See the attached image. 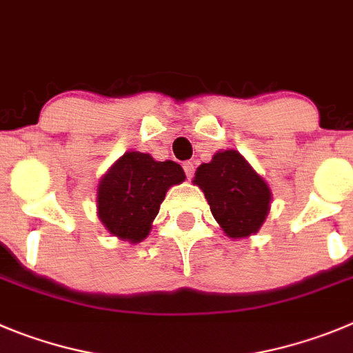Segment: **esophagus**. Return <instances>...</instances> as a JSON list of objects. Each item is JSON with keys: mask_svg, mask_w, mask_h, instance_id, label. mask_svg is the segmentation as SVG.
I'll return each instance as SVG.
<instances>
[{"mask_svg": "<svg viewBox=\"0 0 353 353\" xmlns=\"http://www.w3.org/2000/svg\"><path fill=\"white\" fill-rule=\"evenodd\" d=\"M194 170H196V166H194V163H190V161H187V163H183V171H185L187 179H192V176H194Z\"/></svg>", "mask_w": 353, "mask_h": 353, "instance_id": "esophagus-1", "label": "esophagus"}]
</instances>
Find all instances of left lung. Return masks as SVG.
I'll use <instances>...</instances> for the list:
<instances>
[{"mask_svg":"<svg viewBox=\"0 0 353 353\" xmlns=\"http://www.w3.org/2000/svg\"><path fill=\"white\" fill-rule=\"evenodd\" d=\"M205 194L212 215L225 236L248 238L263 228L271 210L266 180L238 150H219L196 170L192 180Z\"/></svg>","mask_w":353,"mask_h":353,"instance_id":"obj_1","label":"left lung"}]
</instances>
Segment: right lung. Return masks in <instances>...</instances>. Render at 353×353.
<instances>
[{
    "label": "right lung",
    "instance_id": "add662e5",
    "mask_svg": "<svg viewBox=\"0 0 353 353\" xmlns=\"http://www.w3.org/2000/svg\"><path fill=\"white\" fill-rule=\"evenodd\" d=\"M183 180L185 173L174 161H155L150 154L125 152L99 180L98 219L119 240L140 243L152 231L168 189Z\"/></svg>",
    "mask_w": 353,
    "mask_h": 353
}]
</instances>
